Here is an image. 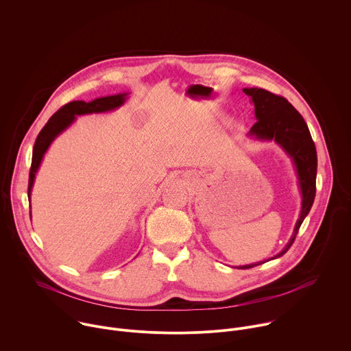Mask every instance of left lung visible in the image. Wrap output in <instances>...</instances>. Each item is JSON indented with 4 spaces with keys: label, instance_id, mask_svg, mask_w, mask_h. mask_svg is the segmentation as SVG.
I'll use <instances>...</instances> for the list:
<instances>
[{
    "label": "left lung",
    "instance_id": "1",
    "mask_svg": "<svg viewBox=\"0 0 351 351\" xmlns=\"http://www.w3.org/2000/svg\"><path fill=\"white\" fill-rule=\"evenodd\" d=\"M244 93L255 107V117L258 119L251 128L250 134L256 138L277 141L292 156L298 171L299 186L302 191V211L289 243L274 256L280 258L292 245L303 219L313 206L315 197L317 151L303 117L285 97L258 88L244 89ZM261 263L263 262L240 266V269H250Z\"/></svg>",
    "mask_w": 351,
    "mask_h": 351
}]
</instances>
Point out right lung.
I'll return each mask as SVG.
<instances>
[{"label":"right lung","instance_id":"obj_1","mask_svg":"<svg viewBox=\"0 0 351 351\" xmlns=\"http://www.w3.org/2000/svg\"><path fill=\"white\" fill-rule=\"evenodd\" d=\"M125 96L126 95H115V96L96 99L90 103L71 101V103L63 106L62 108H59L49 118L47 125L38 133L37 140L34 143L32 167H30V174H29V192H27L29 196L32 193V186H33V182H34V177H36V173H37V170L41 165L44 154L47 152V149L51 145V143L53 141V138L74 122L75 115L90 114V112H103V111L114 110V108L123 104Z\"/></svg>","mask_w":351,"mask_h":351}]
</instances>
